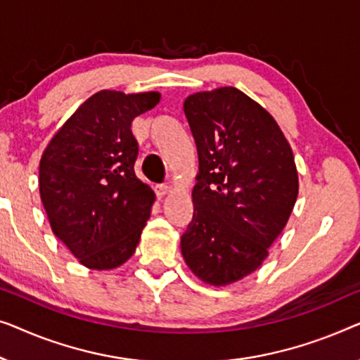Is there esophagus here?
<instances>
[{"label":"esophagus","mask_w":360,"mask_h":360,"mask_svg":"<svg viewBox=\"0 0 360 360\" xmlns=\"http://www.w3.org/2000/svg\"><path fill=\"white\" fill-rule=\"evenodd\" d=\"M155 192H156V195H158V197H165V195L169 194V187L166 184H160V186L155 187Z\"/></svg>","instance_id":"34e87169"}]
</instances>
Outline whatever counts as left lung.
<instances>
[{"label": "left lung", "instance_id": "1", "mask_svg": "<svg viewBox=\"0 0 360 360\" xmlns=\"http://www.w3.org/2000/svg\"><path fill=\"white\" fill-rule=\"evenodd\" d=\"M184 114L199 173L181 252L202 282L224 287L255 272L287 225L295 160L274 117L233 86L187 96Z\"/></svg>", "mask_w": 360, "mask_h": 360}]
</instances>
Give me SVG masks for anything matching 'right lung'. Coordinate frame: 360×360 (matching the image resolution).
<instances>
[{
    "label": "right lung",
    "mask_w": 360,
    "mask_h": 360,
    "mask_svg": "<svg viewBox=\"0 0 360 360\" xmlns=\"http://www.w3.org/2000/svg\"><path fill=\"white\" fill-rule=\"evenodd\" d=\"M161 94L99 91L86 99L45 148L39 189L55 236L89 269L122 266L135 252L155 192L135 176L130 125Z\"/></svg>",
    "instance_id": "obj_1"
}]
</instances>
